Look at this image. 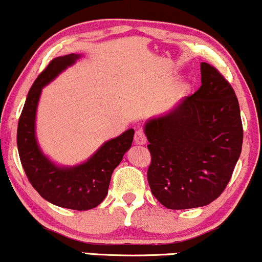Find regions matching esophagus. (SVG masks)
Masks as SVG:
<instances>
[{"label": "esophagus", "instance_id": "obj_1", "mask_svg": "<svg viewBox=\"0 0 262 262\" xmlns=\"http://www.w3.org/2000/svg\"><path fill=\"white\" fill-rule=\"evenodd\" d=\"M134 143L138 145H145L146 144V137L143 129H138L134 134Z\"/></svg>", "mask_w": 262, "mask_h": 262}]
</instances>
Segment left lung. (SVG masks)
Returning a JSON list of instances; mask_svg holds the SVG:
<instances>
[{
	"label": "left lung",
	"instance_id": "obj_1",
	"mask_svg": "<svg viewBox=\"0 0 262 262\" xmlns=\"http://www.w3.org/2000/svg\"><path fill=\"white\" fill-rule=\"evenodd\" d=\"M200 69L199 90L144 127L151 154V193L171 210L216 200L242 152L243 124L234 90L209 63H201Z\"/></svg>",
	"mask_w": 262,
	"mask_h": 262
}]
</instances>
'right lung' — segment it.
Here are the masks:
<instances>
[{"label": "right lung", "instance_id": "add662e5", "mask_svg": "<svg viewBox=\"0 0 262 262\" xmlns=\"http://www.w3.org/2000/svg\"><path fill=\"white\" fill-rule=\"evenodd\" d=\"M79 58L80 55L71 53L52 59L36 78L18 122L17 145L25 174L43 199L64 209L84 211L96 207L106 198L112 173L133 143L134 129L106 141L88 161L78 166H57L43 155L35 135L41 90Z\"/></svg>", "mask_w": 262, "mask_h": 262}]
</instances>
